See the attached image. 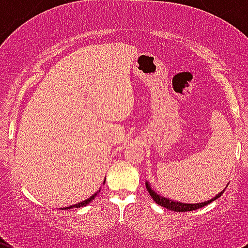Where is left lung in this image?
Wrapping results in <instances>:
<instances>
[{
  "label": "left lung",
  "instance_id": "1",
  "mask_svg": "<svg viewBox=\"0 0 248 248\" xmlns=\"http://www.w3.org/2000/svg\"><path fill=\"white\" fill-rule=\"evenodd\" d=\"M146 189H147V192L150 193V196H151V198L154 199V201L156 202L157 204L161 205V206H163V207H166V209L171 210V211H176V212L193 211V210L201 209V207H204L205 205H207V204H210V202L216 201V199L219 198V197H221L222 194H223V192H224V191L221 192V193L217 194L215 198L210 199V201H207V202H199V204H184V202H177L170 201V199H167V198H164V197H161L159 194H157L156 192H155L154 189L150 187L149 182H146Z\"/></svg>",
  "mask_w": 248,
  "mask_h": 248
}]
</instances>
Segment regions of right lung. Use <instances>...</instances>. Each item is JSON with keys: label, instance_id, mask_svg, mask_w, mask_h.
I'll return each instance as SVG.
<instances>
[{"label": "right lung", "instance_id": "1", "mask_svg": "<svg viewBox=\"0 0 248 248\" xmlns=\"http://www.w3.org/2000/svg\"><path fill=\"white\" fill-rule=\"evenodd\" d=\"M104 182H106V181H104ZM99 191H101V188H99ZM99 191H97V192H96V193H94V194H93V196H91V197H90V198H89V199H86V201H84V202H79V204H76V205H72V206H67V207H63V209H64V210H66V209H73V207H82V206H86V205H87V204H89V202H91L92 201H93V199H94V197H96V196H97V193H98V192H99Z\"/></svg>", "mask_w": 248, "mask_h": 248}]
</instances>
